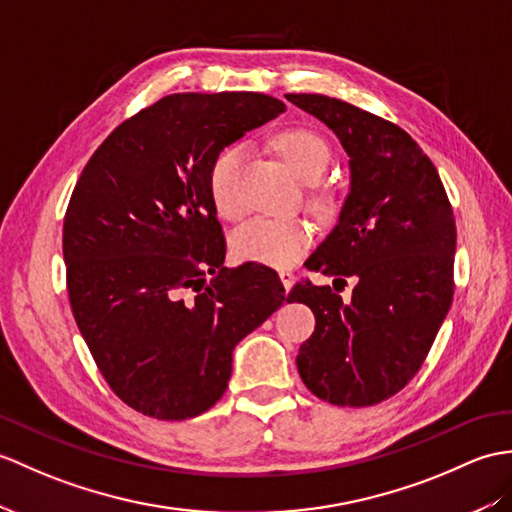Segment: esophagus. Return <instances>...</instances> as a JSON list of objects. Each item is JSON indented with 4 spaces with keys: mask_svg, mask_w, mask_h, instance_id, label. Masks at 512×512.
Returning a JSON list of instances; mask_svg holds the SVG:
<instances>
[{
    "mask_svg": "<svg viewBox=\"0 0 512 512\" xmlns=\"http://www.w3.org/2000/svg\"><path fill=\"white\" fill-rule=\"evenodd\" d=\"M279 277H281V283H283L285 292H288L292 285H294V272L292 270H279Z\"/></svg>",
    "mask_w": 512,
    "mask_h": 512,
    "instance_id": "34e87169",
    "label": "esophagus"
}]
</instances>
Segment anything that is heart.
Here are the masks:
<instances>
[{"label": "heart", "mask_w": 512, "mask_h": 512, "mask_svg": "<svg viewBox=\"0 0 512 512\" xmlns=\"http://www.w3.org/2000/svg\"><path fill=\"white\" fill-rule=\"evenodd\" d=\"M275 144L285 163L296 176L314 183L325 174L329 165L327 141L310 128H288L277 135ZM244 148H224L209 165L207 187L213 207L222 218H237L244 211L242 196ZM320 211L334 209V196L329 192L316 194ZM314 242V229L299 218H253L233 233V255L253 264L285 268L299 261Z\"/></svg>", "instance_id": "1"}]
</instances>
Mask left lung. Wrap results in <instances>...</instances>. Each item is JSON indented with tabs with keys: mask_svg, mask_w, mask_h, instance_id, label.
I'll return each mask as SVG.
<instances>
[{
	"mask_svg": "<svg viewBox=\"0 0 512 512\" xmlns=\"http://www.w3.org/2000/svg\"><path fill=\"white\" fill-rule=\"evenodd\" d=\"M349 154L351 189L310 270L353 277L349 303L329 285L296 283L288 301L316 316L296 366L334 406H375L419 373L454 299L456 222L434 163L406 130L349 102L288 93ZM344 281V279H340Z\"/></svg>",
	"mask_w": 512,
	"mask_h": 512,
	"instance_id": "1",
	"label": "left lung"
}]
</instances>
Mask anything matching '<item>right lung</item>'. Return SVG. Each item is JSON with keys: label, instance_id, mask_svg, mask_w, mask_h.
Wrapping results in <instances>:
<instances>
[{"label": "right lung", "instance_id": "add662e5", "mask_svg": "<svg viewBox=\"0 0 512 512\" xmlns=\"http://www.w3.org/2000/svg\"><path fill=\"white\" fill-rule=\"evenodd\" d=\"M283 111L253 91L165 95L102 141L69 198L71 312L106 384L146 417L207 412L235 344L285 301L275 270L222 266L207 187L211 161Z\"/></svg>", "mask_w": 512, "mask_h": 512}]
</instances>
